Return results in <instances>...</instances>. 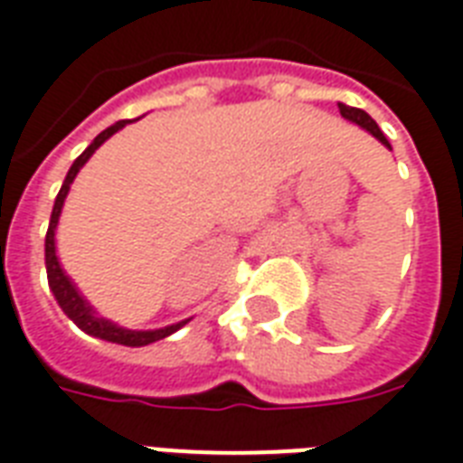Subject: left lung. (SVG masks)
I'll return each mask as SVG.
<instances>
[{"instance_id": "left-lung-1", "label": "left lung", "mask_w": 463, "mask_h": 463, "mask_svg": "<svg viewBox=\"0 0 463 463\" xmlns=\"http://www.w3.org/2000/svg\"><path fill=\"white\" fill-rule=\"evenodd\" d=\"M338 112H341V118L351 119V122H355V125H361L363 129H368V132H371L375 139H380V142H383V145L390 149L388 137L380 132V127L375 125V119H373L368 112H363V109H358V108H348V105H341V102H338Z\"/></svg>"}]
</instances>
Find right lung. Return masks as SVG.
<instances>
[{
    "label": "right lung",
    "instance_id": "obj_1",
    "mask_svg": "<svg viewBox=\"0 0 463 463\" xmlns=\"http://www.w3.org/2000/svg\"><path fill=\"white\" fill-rule=\"evenodd\" d=\"M127 125V119H119L112 127H108L105 132L92 139V145L85 149L78 159L73 162L71 171H68L66 181H63V186L58 191L56 203H53V213H51V222H49V232H46V272H49V287L53 297H56L58 307L66 311V317L73 321L75 326L83 328L85 334H90V336L105 338V341H112V344H122V345H146L154 344V341H162V338L171 336L174 331H179L186 321H181V324H174V326H164L156 328V331H132V328H122L118 324H112L108 318L98 317L95 311L88 307V301L78 294V289L73 287V282L68 279V275L61 269L56 258V241H53V235H56V225H58V215H61V208H63V201L68 196V188L73 184L75 174L83 169V164L88 162L92 156V152L98 149V146L109 139V137L115 135L118 129Z\"/></svg>",
    "mask_w": 463,
    "mask_h": 463
}]
</instances>
